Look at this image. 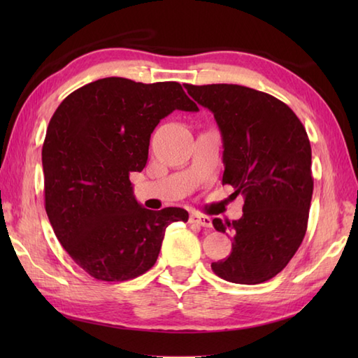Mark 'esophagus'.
<instances>
[{
    "label": "esophagus",
    "mask_w": 358,
    "mask_h": 358,
    "mask_svg": "<svg viewBox=\"0 0 358 358\" xmlns=\"http://www.w3.org/2000/svg\"><path fill=\"white\" fill-rule=\"evenodd\" d=\"M191 223L203 226V227H212V220L208 215L199 214V212H194V214H191Z\"/></svg>",
    "instance_id": "1"
}]
</instances>
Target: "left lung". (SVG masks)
Listing matches in <instances>:
<instances>
[{"instance_id":"left-lung-1","label":"left lung","mask_w":358,"mask_h":358,"mask_svg":"<svg viewBox=\"0 0 358 358\" xmlns=\"http://www.w3.org/2000/svg\"><path fill=\"white\" fill-rule=\"evenodd\" d=\"M185 87L214 113L222 132L223 185L245 196L240 220L212 222L234 235L231 255L212 263V271L232 283H263L286 268L308 229L314 178L306 129L287 104L260 90Z\"/></svg>"}]
</instances>
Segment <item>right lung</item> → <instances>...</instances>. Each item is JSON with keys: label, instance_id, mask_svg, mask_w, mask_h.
Here are the masks:
<instances>
[{"label": "right lung", "instance_id": "right-lung-1", "mask_svg": "<svg viewBox=\"0 0 358 358\" xmlns=\"http://www.w3.org/2000/svg\"><path fill=\"white\" fill-rule=\"evenodd\" d=\"M175 109L196 112L180 83L96 80L67 95L43 143L44 206L58 241L101 281H126L155 264L180 208L136 203L131 172L146 166L150 134Z\"/></svg>", "mask_w": 358, "mask_h": 358}]
</instances>
